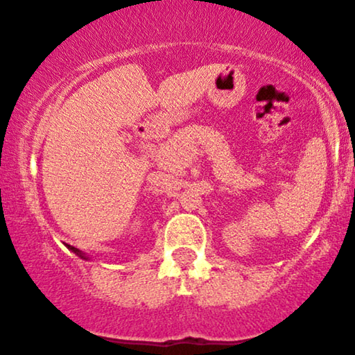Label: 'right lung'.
Segmentation results:
<instances>
[{"label":"right lung","instance_id":"1","mask_svg":"<svg viewBox=\"0 0 355 355\" xmlns=\"http://www.w3.org/2000/svg\"><path fill=\"white\" fill-rule=\"evenodd\" d=\"M68 248H69L71 252H73V253L78 254L79 258H83V259H87V257H86V254H84V253L81 252V250H78V248H74V247H69V245H68Z\"/></svg>","mask_w":355,"mask_h":355}]
</instances>
